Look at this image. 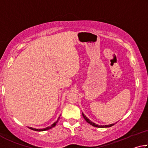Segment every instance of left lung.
<instances>
[{
  "label": "left lung",
  "mask_w": 148,
  "mask_h": 148,
  "mask_svg": "<svg viewBox=\"0 0 148 148\" xmlns=\"http://www.w3.org/2000/svg\"><path fill=\"white\" fill-rule=\"evenodd\" d=\"M82 116H83L84 118L85 119V120H86V121L87 123H89L90 125H91L92 126L95 127H99V128H106V127H112V126H113V125H114V124H111V125H103V126H102V125H97V124H95V123L92 122L91 121H90V120L88 118H87V117L86 116H85V115L83 113H82Z\"/></svg>",
  "instance_id": "8db88e82"
}]
</instances>
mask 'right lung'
I'll list each match as a JSON object with an SVG mask.
<instances>
[{"label":"right lung","instance_id":"add662e5","mask_svg":"<svg viewBox=\"0 0 148 148\" xmlns=\"http://www.w3.org/2000/svg\"><path fill=\"white\" fill-rule=\"evenodd\" d=\"M58 120H59V119H57V121H56V122L52 124V125H51V126H50V127H46V129H34V128H32V127H29V128L30 129L32 130V131H47V130H49V129L53 128V127L56 126V124H57V121H58Z\"/></svg>","mask_w":148,"mask_h":148}]
</instances>
